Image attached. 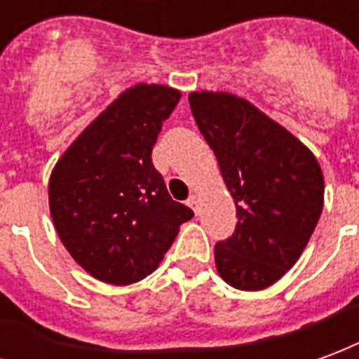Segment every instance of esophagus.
I'll return each instance as SVG.
<instances>
[{"instance_id": "34e87169", "label": "esophagus", "mask_w": 359, "mask_h": 359, "mask_svg": "<svg viewBox=\"0 0 359 359\" xmlns=\"http://www.w3.org/2000/svg\"><path fill=\"white\" fill-rule=\"evenodd\" d=\"M187 205H189L195 212H198V197H197V195H191V197L187 198Z\"/></svg>"}]
</instances>
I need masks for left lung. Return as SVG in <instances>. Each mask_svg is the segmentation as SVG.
<instances>
[{
	"label": "left lung",
	"mask_w": 359,
	"mask_h": 359,
	"mask_svg": "<svg viewBox=\"0 0 359 359\" xmlns=\"http://www.w3.org/2000/svg\"><path fill=\"white\" fill-rule=\"evenodd\" d=\"M189 104L239 218L214 248L219 277L235 289H266L297 264L318 226L323 172L302 141L247 99L193 91Z\"/></svg>",
	"instance_id": "obj_1"
}]
</instances>
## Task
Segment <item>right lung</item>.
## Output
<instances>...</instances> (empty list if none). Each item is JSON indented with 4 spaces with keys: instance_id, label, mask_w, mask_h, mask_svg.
<instances>
[{
    "instance_id": "add662e5",
    "label": "right lung",
    "mask_w": 359,
    "mask_h": 359,
    "mask_svg": "<svg viewBox=\"0 0 359 359\" xmlns=\"http://www.w3.org/2000/svg\"><path fill=\"white\" fill-rule=\"evenodd\" d=\"M182 93L137 83L70 145L49 177V210L70 256L90 276L130 285L158 268L193 210L172 201L151 161Z\"/></svg>"
}]
</instances>
